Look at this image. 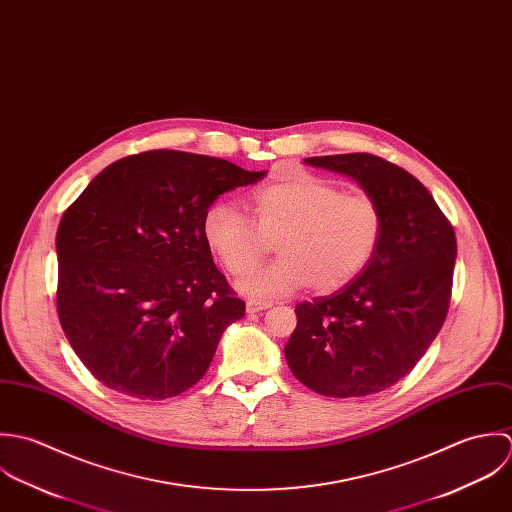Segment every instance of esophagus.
<instances>
[{"label": "esophagus", "mask_w": 512, "mask_h": 512, "mask_svg": "<svg viewBox=\"0 0 512 512\" xmlns=\"http://www.w3.org/2000/svg\"><path fill=\"white\" fill-rule=\"evenodd\" d=\"M271 307H273V303H271V301H261V299H249V301H247V312H249V314Z\"/></svg>", "instance_id": "34e87169"}]
</instances>
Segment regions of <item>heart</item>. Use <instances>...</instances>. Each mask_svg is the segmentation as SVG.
Returning <instances> with one entry per match:
<instances>
[{
  "mask_svg": "<svg viewBox=\"0 0 512 512\" xmlns=\"http://www.w3.org/2000/svg\"><path fill=\"white\" fill-rule=\"evenodd\" d=\"M251 219L233 204L209 205L202 235L227 275L251 273L277 245L279 261L249 275L241 289L253 297H279L310 287L318 295L352 283L372 261L382 239V209L368 194L295 174L255 190Z\"/></svg>",
  "mask_w": 512,
  "mask_h": 512,
  "instance_id": "b5f03b06",
  "label": "heart"
}]
</instances>
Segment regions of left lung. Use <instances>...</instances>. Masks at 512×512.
Listing matches in <instances>:
<instances>
[{
	"instance_id": "left-lung-1",
	"label": "left lung",
	"mask_w": 512,
	"mask_h": 512,
	"mask_svg": "<svg viewBox=\"0 0 512 512\" xmlns=\"http://www.w3.org/2000/svg\"><path fill=\"white\" fill-rule=\"evenodd\" d=\"M310 166L352 176L382 209V239L346 287L295 308L285 358L299 382L328 398L378 394L421 360L445 322L455 231L427 188L366 152L314 156Z\"/></svg>"
}]
</instances>
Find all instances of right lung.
Listing matches in <instances>:
<instances>
[{
  "label": "right lung",
  "mask_w": 512,
  "mask_h": 512,
  "mask_svg": "<svg viewBox=\"0 0 512 512\" xmlns=\"http://www.w3.org/2000/svg\"><path fill=\"white\" fill-rule=\"evenodd\" d=\"M263 178L221 158L148 150L104 168L67 207L57 314L106 388L156 402L204 378L223 330L245 314L205 245L204 213Z\"/></svg>",
  "instance_id": "obj_1"
}]
</instances>
